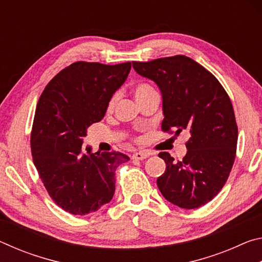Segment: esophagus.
<instances>
[{
  "instance_id": "obj_1",
  "label": "esophagus",
  "mask_w": 262,
  "mask_h": 262,
  "mask_svg": "<svg viewBox=\"0 0 262 262\" xmlns=\"http://www.w3.org/2000/svg\"><path fill=\"white\" fill-rule=\"evenodd\" d=\"M147 157H149V154L144 152V151L135 152V154H133V156H132L133 159H137V161H142V159H145Z\"/></svg>"
}]
</instances>
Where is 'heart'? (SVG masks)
Listing matches in <instances>:
<instances>
[{"instance_id": "b5f03b06", "label": "heart", "mask_w": 262, "mask_h": 262, "mask_svg": "<svg viewBox=\"0 0 262 262\" xmlns=\"http://www.w3.org/2000/svg\"><path fill=\"white\" fill-rule=\"evenodd\" d=\"M152 91H155V89L151 85H149V84H147V83L137 84V85L134 88L135 98H136V100H139V99L142 98V97L147 96L148 94H150V92H152ZM115 100H117V97H115V96H113L112 98L110 99L108 104H107V111H108V112H110V111L113 110L114 105H115Z\"/></svg>"}]
</instances>
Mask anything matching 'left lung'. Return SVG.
I'll use <instances>...</instances> for the list:
<instances>
[{"label":"left lung","instance_id":"left-lung-1","mask_svg":"<svg viewBox=\"0 0 262 262\" xmlns=\"http://www.w3.org/2000/svg\"><path fill=\"white\" fill-rule=\"evenodd\" d=\"M133 68L162 92V130L189 134L183 161L168 152L158 155L166 164L157 179L159 190L185 209L206 205L227 183L236 157L238 127L227 91L210 72L185 55L134 61Z\"/></svg>","mask_w":262,"mask_h":262}]
</instances>
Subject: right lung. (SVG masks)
Listing matches in <instances>:
<instances>
[{"instance_id": "add662e5", "label": "right lung", "mask_w": 262, "mask_h": 262, "mask_svg": "<svg viewBox=\"0 0 262 262\" xmlns=\"http://www.w3.org/2000/svg\"><path fill=\"white\" fill-rule=\"evenodd\" d=\"M130 68V62L77 61L53 77L38 100L31 132L33 163L52 200L70 214L88 215L112 200L115 170L129 161L125 154H94L82 144Z\"/></svg>"}]
</instances>
